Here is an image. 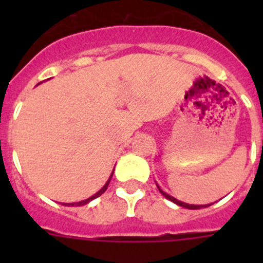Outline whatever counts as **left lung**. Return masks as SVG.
Returning a JSON list of instances; mask_svg holds the SVG:
<instances>
[{
    "label": "left lung",
    "mask_w": 263,
    "mask_h": 263,
    "mask_svg": "<svg viewBox=\"0 0 263 263\" xmlns=\"http://www.w3.org/2000/svg\"><path fill=\"white\" fill-rule=\"evenodd\" d=\"M157 187H158V190H159L160 194L163 195V196L166 197V199H168V200H171V201H173V203L178 204V205L183 206V208H187V210H200V208H203V206H210V205H211V204H205V205H194V204L183 203V201L178 200V199H175V197L170 196L168 194H166V192H164V191H162V190H160V187H159V185H158V184H157Z\"/></svg>",
    "instance_id": "8db88e82"
}]
</instances>
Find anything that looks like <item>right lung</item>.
<instances>
[{
  "mask_svg": "<svg viewBox=\"0 0 263 263\" xmlns=\"http://www.w3.org/2000/svg\"><path fill=\"white\" fill-rule=\"evenodd\" d=\"M113 173H115V170H113ZM113 173L110 174V176H109V179H108V180H106L105 185H104V187L101 188V190H100L99 192H96V194H95V195H92V196H90V197H88V199H85V200L78 201V203H63V205H66V206H81V205H85V204H88V203H89V201L95 200V199H96V197L101 196V195H103L104 192L106 191V188H108L109 183H110V179H111V176H113Z\"/></svg>",
  "mask_w": 263,
  "mask_h": 263,
  "instance_id": "obj_1",
  "label": "right lung"
}]
</instances>
